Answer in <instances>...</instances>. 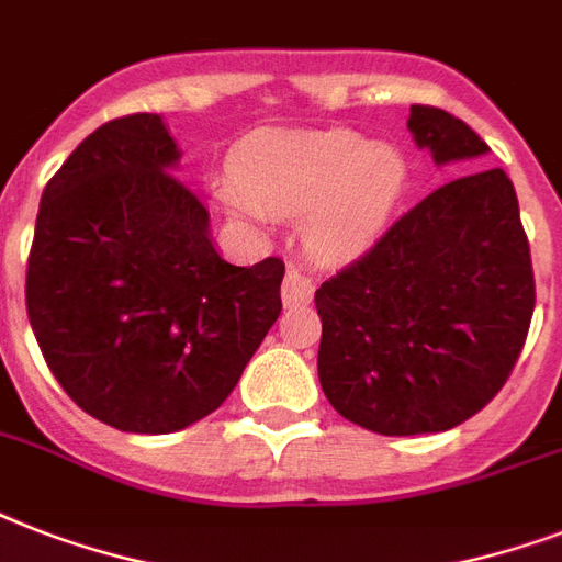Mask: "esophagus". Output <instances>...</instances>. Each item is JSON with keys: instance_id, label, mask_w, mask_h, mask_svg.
I'll return each mask as SVG.
<instances>
[{"instance_id": "34e87169", "label": "esophagus", "mask_w": 562, "mask_h": 562, "mask_svg": "<svg viewBox=\"0 0 562 562\" xmlns=\"http://www.w3.org/2000/svg\"><path fill=\"white\" fill-rule=\"evenodd\" d=\"M312 294H315V280L300 265H289L285 280H282V303L285 306H300V303H308Z\"/></svg>"}]
</instances>
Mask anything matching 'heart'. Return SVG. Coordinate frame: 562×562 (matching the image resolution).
I'll use <instances>...</instances> for the list:
<instances>
[{
	"instance_id": "obj_1",
	"label": "heart",
	"mask_w": 562,
	"mask_h": 562,
	"mask_svg": "<svg viewBox=\"0 0 562 562\" xmlns=\"http://www.w3.org/2000/svg\"><path fill=\"white\" fill-rule=\"evenodd\" d=\"M405 178L396 148L370 145L352 131L273 134L238 157V183H224L218 194L229 215L245 221L306 212L312 254L338 259L382 227Z\"/></svg>"
}]
</instances>
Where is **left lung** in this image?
Masks as SVG:
<instances>
[{
    "label": "left lung",
    "mask_w": 562,
    "mask_h": 562,
    "mask_svg": "<svg viewBox=\"0 0 562 562\" xmlns=\"http://www.w3.org/2000/svg\"><path fill=\"white\" fill-rule=\"evenodd\" d=\"M408 127L440 166L490 151L440 108L414 104ZM533 303L514 183L502 169L470 171L402 212L315 291L321 387L375 435L461 426L514 373Z\"/></svg>",
    "instance_id": "1"
}]
</instances>
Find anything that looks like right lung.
I'll return each mask as SVG.
<instances>
[{
	"mask_svg": "<svg viewBox=\"0 0 562 562\" xmlns=\"http://www.w3.org/2000/svg\"><path fill=\"white\" fill-rule=\"evenodd\" d=\"M154 113L83 139L40 198L25 308L78 408L134 435L212 414L280 317L285 265L224 262Z\"/></svg>",
	"mask_w": 562,
	"mask_h": 562,
	"instance_id": "add662e5",
	"label": "right lung"
}]
</instances>
